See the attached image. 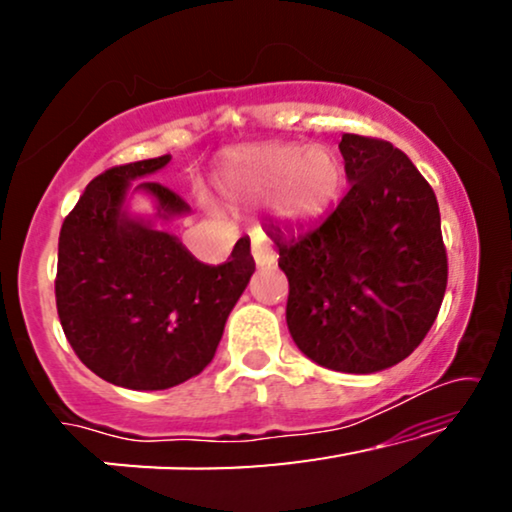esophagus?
I'll return each instance as SVG.
<instances>
[{"instance_id": "obj_1", "label": "esophagus", "mask_w": 512, "mask_h": 512, "mask_svg": "<svg viewBox=\"0 0 512 512\" xmlns=\"http://www.w3.org/2000/svg\"><path fill=\"white\" fill-rule=\"evenodd\" d=\"M251 254H254L256 265H272L277 261V251L272 249V244L268 240H263V237H254V242H251Z\"/></svg>"}]
</instances>
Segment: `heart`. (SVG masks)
Returning a JSON list of instances; mask_svg holds the SVG:
<instances>
[{
	"mask_svg": "<svg viewBox=\"0 0 512 512\" xmlns=\"http://www.w3.org/2000/svg\"><path fill=\"white\" fill-rule=\"evenodd\" d=\"M340 179V160L326 146L268 142L235 153L223 188L247 202L275 195V212L284 221H307L331 205Z\"/></svg>",
	"mask_w": 512,
	"mask_h": 512,
	"instance_id": "heart-1",
	"label": "heart"
}]
</instances>
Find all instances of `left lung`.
<instances>
[{"mask_svg": "<svg viewBox=\"0 0 512 512\" xmlns=\"http://www.w3.org/2000/svg\"><path fill=\"white\" fill-rule=\"evenodd\" d=\"M349 191L307 230H268L289 279L286 324L300 352L340 373L410 356L438 317L447 251L433 188L387 139L342 135Z\"/></svg>", "mask_w": 512, "mask_h": 512, "instance_id": "8db88e82", "label": "left lung"}]
</instances>
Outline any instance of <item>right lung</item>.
<instances>
[{"label":"right lung","instance_id":"right-lung-1","mask_svg":"<svg viewBox=\"0 0 512 512\" xmlns=\"http://www.w3.org/2000/svg\"><path fill=\"white\" fill-rule=\"evenodd\" d=\"M170 156L116 165L90 181L60 228L55 305L69 345L97 377L125 389H170L214 359L223 326L254 275L249 237L205 265L163 230L128 219L132 179ZM163 219L188 212L170 188L142 181Z\"/></svg>","mask_w":512,"mask_h":512}]
</instances>
